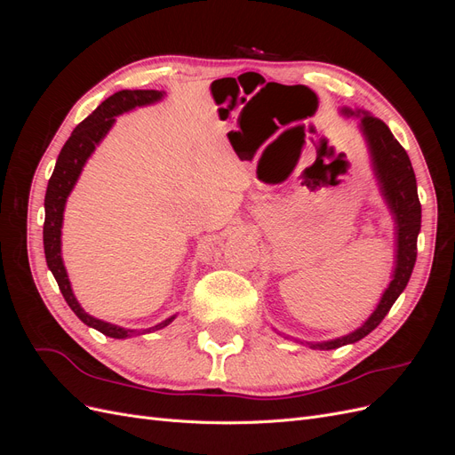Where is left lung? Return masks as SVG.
Masks as SVG:
<instances>
[{"label":"left lung","instance_id":"1","mask_svg":"<svg viewBox=\"0 0 455 455\" xmlns=\"http://www.w3.org/2000/svg\"><path fill=\"white\" fill-rule=\"evenodd\" d=\"M343 114L353 116V112H349V109H343ZM361 129L366 136L371 164H374L378 184L381 186V194L385 199H387L389 209L395 214L396 267H395L389 288L383 292L381 301L378 304L376 311L368 316V321L361 328H356L355 332L343 338L330 339L324 343H309V346L315 349H336L368 336L371 330L385 319V315L389 313L396 298L401 296V292L406 288L411 269H414V264H416V256H418L421 203L418 197L416 174H414V169H411L406 149L398 144L389 127L374 116L363 112Z\"/></svg>","mask_w":455,"mask_h":455}]
</instances>
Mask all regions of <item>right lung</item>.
I'll return each mask as SVG.
<instances>
[{
    "instance_id": "right-lung-1",
    "label": "right lung",
    "mask_w": 455,
    "mask_h": 455,
    "mask_svg": "<svg viewBox=\"0 0 455 455\" xmlns=\"http://www.w3.org/2000/svg\"><path fill=\"white\" fill-rule=\"evenodd\" d=\"M161 96H163V92L148 89V91H119V92L109 96V99H106L87 119L79 123V125L74 129L70 139H68L66 144L62 146L57 164H54V171L49 178L47 194H45V224H44L45 259H47L49 269L54 275V279H57V283H59V288L66 299V304L72 307V311L87 326H92L99 330V332H102L104 336L117 338V339L154 332V330L164 328L169 323H172L174 316H171V319L163 321L148 330H125L121 326L94 319V316L87 315L84 309H81V306L77 304V299L72 292V286H70V281H68V275H66L62 258H60L62 214H64L66 199H68V196H70L74 184L77 182L81 169H84L85 161L89 159L94 148L99 146V142L104 139L109 127L114 125L116 116H119L123 112H129V109H132L136 106L157 102Z\"/></svg>"
}]
</instances>
